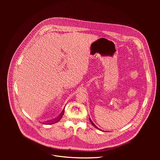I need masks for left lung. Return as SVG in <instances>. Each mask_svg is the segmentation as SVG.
<instances>
[{"label":"left lung","instance_id":"1","mask_svg":"<svg viewBox=\"0 0 160 160\" xmlns=\"http://www.w3.org/2000/svg\"><path fill=\"white\" fill-rule=\"evenodd\" d=\"M90 122H91V123H92V125H94V127H96V128H98V127H96V125H94V123H93V122H92V120H90Z\"/></svg>","mask_w":160,"mask_h":160}]
</instances>
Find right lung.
<instances>
[{
  "mask_svg": "<svg viewBox=\"0 0 160 160\" xmlns=\"http://www.w3.org/2000/svg\"><path fill=\"white\" fill-rule=\"evenodd\" d=\"M63 114H64V110L62 111V112L60 114L59 116L57 118L54 119V120H51V121H49V122H48V123H48V124H53V123H55L59 122V121L61 119V118L62 117Z\"/></svg>",
  "mask_w": 160,
  "mask_h": 160,
  "instance_id": "right-lung-1",
  "label": "right lung"
}]
</instances>
